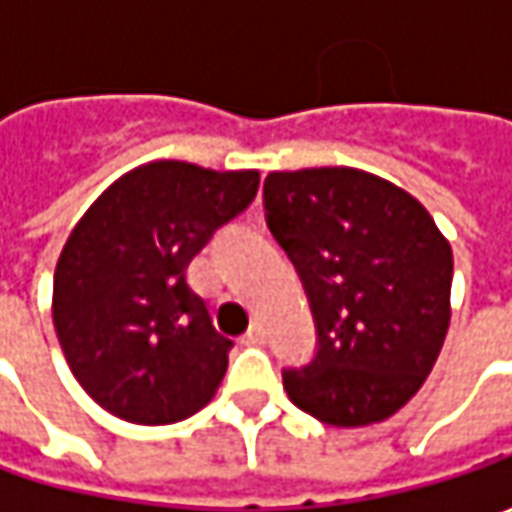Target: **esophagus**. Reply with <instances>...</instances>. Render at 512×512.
Returning <instances> with one entry per match:
<instances>
[{"label":"esophagus","mask_w":512,"mask_h":512,"mask_svg":"<svg viewBox=\"0 0 512 512\" xmlns=\"http://www.w3.org/2000/svg\"><path fill=\"white\" fill-rule=\"evenodd\" d=\"M245 344H262L265 342V325L262 322H253V325L247 327L245 339H242Z\"/></svg>","instance_id":"obj_1"}]
</instances>
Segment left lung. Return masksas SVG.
I'll use <instances>...</instances> for the list:
<instances>
[{
  "mask_svg": "<svg viewBox=\"0 0 512 512\" xmlns=\"http://www.w3.org/2000/svg\"><path fill=\"white\" fill-rule=\"evenodd\" d=\"M267 227L305 282L319 350L290 402L333 427L390 419L442 353L453 250L427 207L359 168L273 170Z\"/></svg>",
  "mask_w": 512,
  "mask_h": 512,
  "instance_id": "8db88e82",
  "label": "left lung"
}]
</instances>
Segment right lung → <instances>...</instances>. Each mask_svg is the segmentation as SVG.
<instances>
[{
	"mask_svg": "<svg viewBox=\"0 0 512 512\" xmlns=\"http://www.w3.org/2000/svg\"><path fill=\"white\" fill-rule=\"evenodd\" d=\"M256 190L259 170L156 159L105 187L70 230L53 327L76 382L116 419L182 422L216 396L233 342L187 285V265Z\"/></svg>",
	"mask_w": 512,
	"mask_h": 512,
	"instance_id": "add662e5",
	"label": "right lung"
}]
</instances>
